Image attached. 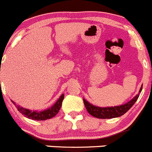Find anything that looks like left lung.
Instances as JSON below:
<instances>
[{"mask_svg":"<svg viewBox=\"0 0 152 152\" xmlns=\"http://www.w3.org/2000/svg\"><path fill=\"white\" fill-rule=\"evenodd\" d=\"M142 86L140 89V91L137 95L132 100L129 102L126 103V104H122L120 106H115V107H96V106L93 105V104H90L88 102L86 99H83V102L85 104V107L86 108L89 114L94 117H96L98 118H116V117H119L121 115H124L125 113L127 112L132 105L135 103L137 99H138L139 95H140V92L142 91Z\"/></svg>","mask_w":152,"mask_h":152,"instance_id":"1","label":"left lung"}]
</instances>
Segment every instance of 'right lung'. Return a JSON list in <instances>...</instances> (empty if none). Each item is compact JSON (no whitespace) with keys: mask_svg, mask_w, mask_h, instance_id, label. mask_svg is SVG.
Masks as SVG:
<instances>
[{"mask_svg":"<svg viewBox=\"0 0 152 152\" xmlns=\"http://www.w3.org/2000/svg\"><path fill=\"white\" fill-rule=\"evenodd\" d=\"M64 98V94H62L61 96H60L58 101L55 103V104L52 106L51 107H50L48 110H45L43 111H32L28 110V109H25L23 107H20V106L16 105L15 102L13 101L12 103L15 104V106L18 108V111L20 113H21L23 115H25L27 118H30V119L32 120H37V121H44V120L49 119V118H53L59 112V110L61 109V107L62 102H63Z\"/></svg>","mask_w":152,"mask_h":152,"instance_id":"obj_1","label":"right lung"}]
</instances>
